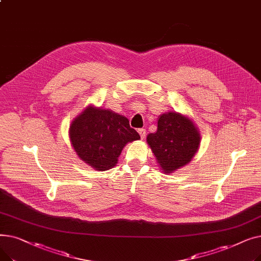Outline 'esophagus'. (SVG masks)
<instances>
[{
	"label": "esophagus",
	"mask_w": 261,
	"mask_h": 261,
	"mask_svg": "<svg viewBox=\"0 0 261 261\" xmlns=\"http://www.w3.org/2000/svg\"><path fill=\"white\" fill-rule=\"evenodd\" d=\"M138 132H139V134L141 135V139L144 140L145 136H146V130H145V129H139Z\"/></svg>",
	"instance_id": "34e87169"
}]
</instances>
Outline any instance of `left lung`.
Returning <instances> with one entry per match:
<instances>
[{
    "label": "left lung",
    "mask_w": 261,
    "mask_h": 261,
    "mask_svg": "<svg viewBox=\"0 0 261 261\" xmlns=\"http://www.w3.org/2000/svg\"><path fill=\"white\" fill-rule=\"evenodd\" d=\"M200 140L194 121L174 111L160 115L156 132L147 135V143L165 173L188 164L197 152Z\"/></svg>",
    "instance_id": "obj_1"
}]
</instances>
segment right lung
<instances>
[{
	"label": "right lung",
	"instance_id": "obj_1",
	"mask_svg": "<svg viewBox=\"0 0 261 261\" xmlns=\"http://www.w3.org/2000/svg\"><path fill=\"white\" fill-rule=\"evenodd\" d=\"M70 139L77 155L92 168L114 167L126 144L140 140L127 117L89 106L71 123Z\"/></svg>",
	"mask_w": 261,
	"mask_h": 261
}]
</instances>
